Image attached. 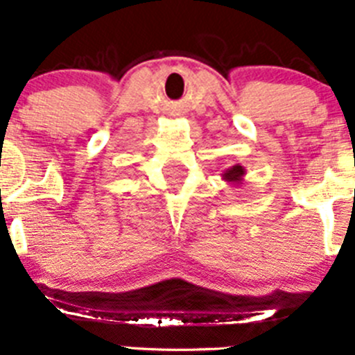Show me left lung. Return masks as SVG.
Returning a JSON list of instances; mask_svg holds the SVG:
<instances>
[{"instance_id": "obj_1", "label": "left lung", "mask_w": 355, "mask_h": 355, "mask_svg": "<svg viewBox=\"0 0 355 355\" xmlns=\"http://www.w3.org/2000/svg\"><path fill=\"white\" fill-rule=\"evenodd\" d=\"M246 174V168L243 167V165H232L230 168H227L225 172L222 174V180L227 181V183H232L236 184V187H239V184H243V178H245Z\"/></svg>"}]
</instances>
